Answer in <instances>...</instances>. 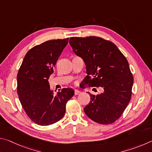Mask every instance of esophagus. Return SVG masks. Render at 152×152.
I'll use <instances>...</instances> for the list:
<instances>
[{
    "mask_svg": "<svg viewBox=\"0 0 152 152\" xmlns=\"http://www.w3.org/2000/svg\"><path fill=\"white\" fill-rule=\"evenodd\" d=\"M74 93H75V95H78L80 94L81 92L78 91V90H75V91H74Z\"/></svg>",
    "mask_w": 152,
    "mask_h": 152,
    "instance_id": "obj_1",
    "label": "esophagus"
}]
</instances>
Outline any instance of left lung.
Returning a JSON list of instances; mask_svg holds the SVG:
<instances>
[{"mask_svg": "<svg viewBox=\"0 0 152 152\" xmlns=\"http://www.w3.org/2000/svg\"><path fill=\"white\" fill-rule=\"evenodd\" d=\"M69 42L86 65L85 83L103 88L97 95L88 92L91 101L84 109L86 115L100 124L114 123L132 96L133 77L127 59L114 43L101 37H71Z\"/></svg>", "mask_w": 152, "mask_h": 152, "instance_id": "obj_1", "label": "left lung"}]
</instances>
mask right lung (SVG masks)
<instances>
[{
	"label": "right lung",
	"instance_id": "1",
	"mask_svg": "<svg viewBox=\"0 0 152 152\" xmlns=\"http://www.w3.org/2000/svg\"><path fill=\"white\" fill-rule=\"evenodd\" d=\"M69 38L47 41L26 53L17 74V93L25 113L36 124H53L64 117L67 102L74 96L72 88L50 90L48 79Z\"/></svg>",
	"mask_w": 152,
	"mask_h": 152
}]
</instances>
